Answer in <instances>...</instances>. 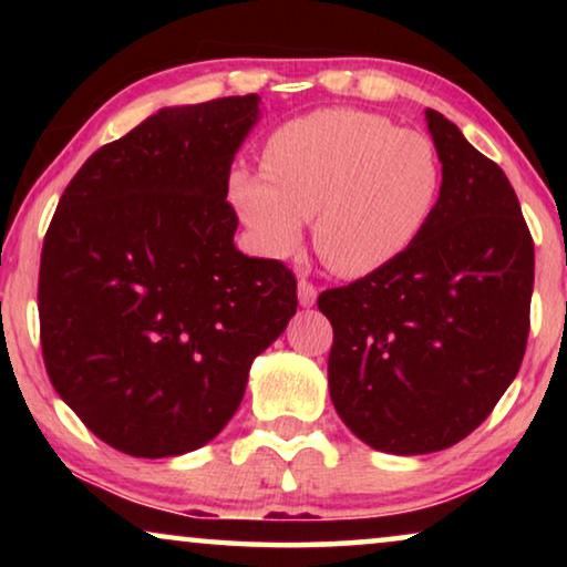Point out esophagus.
Here are the masks:
<instances>
[{"instance_id": "34e87169", "label": "esophagus", "mask_w": 567, "mask_h": 567, "mask_svg": "<svg viewBox=\"0 0 567 567\" xmlns=\"http://www.w3.org/2000/svg\"><path fill=\"white\" fill-rule=\"evenodd\" d=\"M297 291H299V305L301 307H312L317 301V286L312 281H307V278H301Z\"/></svg>"}]
</instances>
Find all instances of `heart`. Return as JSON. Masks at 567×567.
<instances>
[{
    "label": "heart",
    "mask_w": 567,
    "mask_h": 567,
    "mask_svg": "<svg viewBox=\"0 0 567 567\" xmlns=\"http://www.w3.org/2000/svg\"><path fill=\"white\" fill-rule=\"evenodd\" d=\"M262 169H235L229 200L270 258L293 252L315 216V247L340 276L402 258L436 214L444 169L433 142L367 111H317L278 126Z\"/></svg>",
    "instance_id": "obj_1"
}]
</instances>
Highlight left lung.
<instances>
[{
	"label": "left lung",
	"mask_w": 567,
	"mask_h": 567,
	"mask_svg": "<svg viewBox=\"0 0 567 567\" xmlns=\"http://www.w3.org/2000/svg\"><path fill=\"white\" fill-rule=\"evenodd\" d=\"M444 190L390 266L320 293L332 324L330 398L363 444L431 454L470 436L522 367L534 243L503 169L425 111Z\"/></svg>",
	"instance_id": "obj_1"
}]
</instances>
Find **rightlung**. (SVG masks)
Listing matches in <instances>:
<instances>
[{"mask_svg":"<svg viewBox=\"0 0 567 567\" xmlns=\"http://www.w3.org/2000/svg\"><path fill=\"white\" fill-rule=\"evenodd\" d=\"M258 113V95L162 107L84 162L45 231V371L123 454L208 444L297 312L291 270L235 247L229 169Z\"/></svg>","mask_w":567,"mask_h":567,"instance_id":"add662e5","label":"right lung"}]
</instances>
